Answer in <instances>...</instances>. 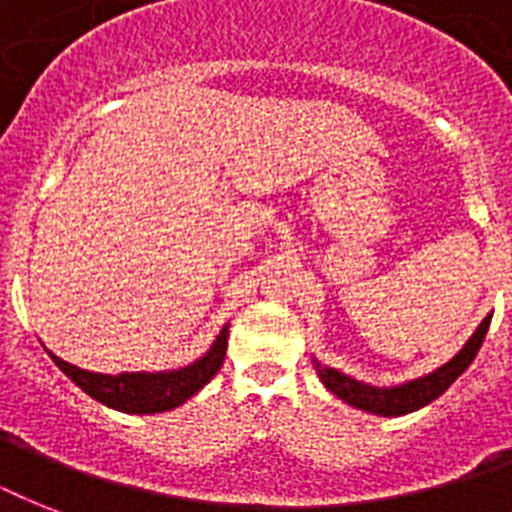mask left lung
Returning a JSON list of instances; mask_svg holds the SVG:
<instances>
[{
  "instance_id": "obj_1",
  "label": "left lung",
  "mask_w": 512,
  "mask_h": 512,
  "mask_svg": "<svg viewBox=\"0 0 512 512\" xmlns=\"http://www.w3.org/2000/svg\"><path fill=\"white\" fill-rule=\"evenodd\" d=\"M489 321H492V313L478 324V329L462 345L460 353L449 358L444 366H438L425 377L401 382V385H390V388H374L369 382L353 380V377L337 372L332 366H321L316 358H313V366H316V372H319L321 382L327 385V390H332L345 404L364 409L369 414H380V417H401V414L417 412L422 406H428L430 401H436L473 364V358H476L478 348H481V342L489 332Z\"/></svg>"
}]
</instances>
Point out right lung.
Listing matches in <instances>:
<instances>
[{
  "label": "right lung",
  "mask_w": 512,
  "mask_h": 512,
  "mask_svg": "<svg viewBox=\"0 0 512 512\" xmlns=\"http://www.w3.org/2000/svg\"><path fill=\"white\" fill-rule=\"evenodd\" d=\"M225 348H228V324L220 329V335L215 337V342L209 345L204 356L183 366V369H170V372L98 374L68 364L52 353L50 358L68 380L76 382L87 396H92L100 404L127 414H156L170 412L175 406L185 404L193 393H199L223 366Z\"/></svg>",
  "instance_id": "add662e5"
}]
</instances>
